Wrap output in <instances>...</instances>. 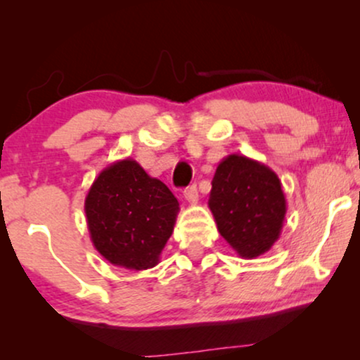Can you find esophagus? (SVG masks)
Returning <instances> with one entry per match:
<instances>
[{
	"label": "esophagus",
	"mask_w": 360,
	"mask_h": 360,
	"mask_svg": "<svg viewBox=\"0 0 360 360\" xmlns=\"http://www.w3.org/2000/svg\"><path fill=\"white\" fill-rule=\"evenodd\" d=\"M184 198H186V201H188V203H191V205L198 203V188H196V184L189 186V188L184 189Z\"/></svg>",
	"instance_id": "obj_1"
}]
</instances>
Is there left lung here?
<instances>
[{
  "mask_svg": "<svg viewBox=\"0 0 360 360\" xmlns=\"http://www.w3.org/2000/svg\"><path fill=\"white\" fill-rule=\"evenodd\" d=\"M208 206L218 232L242 259L259 257L278 242L288 210L278 174L238 154L218 164Z\"/></svg>",
  "mask_w": 360,
  "mask_h": 360,
  "instance_id": "8db88e82",
  "label": "left lung"
}]
</instances>
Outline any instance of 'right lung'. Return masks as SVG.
Wrapping results in <instances>:
<instances>
[{"instance_id": "right-lung-1", "label": "right lung", "mask_w": 360, "mask_h": 360, "mask_svg": "<svg viewBox=\"0 0 360 360\" xmlns=\"http://www.w3.org/2000/svg\"><path fill=\"white\" fill-rule=\"evenodd\" d=\"M84 212L91 242L103 257L113 266L146 271L159 264L179 203L162 181L127 157L98 174Z\"/></svg>"}]
</instances>
